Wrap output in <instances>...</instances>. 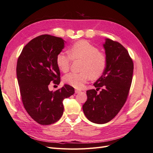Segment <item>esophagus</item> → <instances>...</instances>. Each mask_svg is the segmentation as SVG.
Segmentation results:
<instances>
[{"mask_svg":"<svg viewBox=\"0 0 153 153\" xmlns=\"http://www.w3.org/2000/svg\"><path fill=\"white\" fill-rule=\"evenodd\" d=\"M75 93H76V94H77V93H79V92H80V91H79V90H77V89H76V90H75Z\"/></svg>","mask_w":153,"mask_h":153,"instance_id":"1","label":"esophagus"}]
</instances>
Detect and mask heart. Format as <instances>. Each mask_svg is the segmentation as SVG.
Returning <instances> with one entry per match:
<instances>
[{
	"label": "heart",
	"instance_id": "obj_1",
	"mask_svg": "<svg viewBox=\"0 0 153 153\" xmlns=\"http://www.w3.org/2000/svg\"><path fill=\"white\" fill-rule=\"evenodd\" d=\"M69 54L60 52L56 57V63L61 71L69 70L72 57L73 59L84 60L81 73H69L64 76L63 80L67 84L81 89L91 76L92 79L100 77L105 72L107 60L105 55L87 41L82 40L73 45L69 50Z\"/></svg>",
	"mask_w": 153,
	"mask_h": 153
}]
</instances>
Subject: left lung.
Here are the masks:
<instances>
[{"mask_svg":"<svg viewBox=\"0 0 153 153\" xmlns=\"http://www.w3.org/2000/svg\"><path fill=\"white\" fill-rule=\"evenodd\" d=\"M107 60L105 72L94 84L95 89L87 91V100L82 106L92 123L105 124L114 118L126 102L131 84L133 63L128 50L117 41L106 38L103 45Z\"/></svg>","mask_w":153,"mask_h":153,"instance_id":"obj_1","label":"left lung"}]
</instances>
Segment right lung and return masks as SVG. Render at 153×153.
Instances as JSON below:
<instances>
[{
  "label": "right lung",
  "instance_id": "add662e5",
  "mask_svg": "<svg viewBox=\"0 0 153 153\" xmlns=\"http://www.w3.org/2000/svg\"><path fill=\"white\" fill-rule=\"evenodd\" d=\"M66 41L48 34L32 39L23 48L18 59L16 76L22 102L35 121L48 125L59 121L64 112L63 100L75 93L70 85L50 91L51 82L59 84L60 71L56 57Z\"/></svg>",
  "mask_w": 153,
  "mask_h": 153
}]
</instances>
